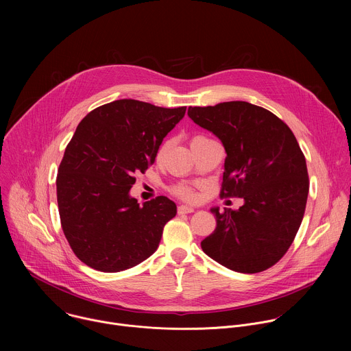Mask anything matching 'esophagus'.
Instances as JSON below:
<instances>
[{
	"label": "esophagus",
	"instance_id": "esophagus-1",
	"mask_svg": "<svg viewBox=\"0 0 351 351\" xmlns=\"http://www.w3.org/2000/svg\"><path fill=\"white\" fill-rule=\"evenodd\" d=\"M191 213H194V208H191V207H187V206H179L178 207V214H191Z\"/></svg>",
	"mask_w": 351,
	"mask_h": 351
}]
</instances>
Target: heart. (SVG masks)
Here are the masks:
<instances>
[{"mask_svg": "<svg viewBox=\"0 0 351 351\" xmlns=\"http://www.w3.org/2000/svg\"><path fill=\"white\" fill-rule=\"evenodd\" d=\"M195 137H199V136H195ZM167 148V144H164L161 148H160V154L164 152V149ZM173 194H176L178 197L186 199V202H194L195 199V191L191 186L189 184H180V186H176L172 189Z\"/></svg>", "mask_w": 351, "mask_h": 351, "instance_id": "1", "label": "heart"}]
</instances>
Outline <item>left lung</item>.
<instances>
[{
    "mask_svg": "<svg viewBox=\"0 0 351 351\" xmlns=\"http://www.w3.org/2000/svg\"><path fill=\"white\" fill-rule=\"evenodd\" d=\"M187 114L225 147L221 197L244 199L237 211L211 210L217 228L202 241L203 252L241 274L271 268L291 245L307 204V164L293 132L245 101L189 107Z\"/></svg>",
    "mask_w": 351,
    "mask_h": 351,
    "instance_id": "obj_1",
    "label": "left lung"
}]
</instances>
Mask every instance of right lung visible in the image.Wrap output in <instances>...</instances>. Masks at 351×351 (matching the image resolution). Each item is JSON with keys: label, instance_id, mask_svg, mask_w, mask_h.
<instances>
[{"label": "right lung", "instance_id": "add662e5", "mask_svg": "<svg viewBox=\"0 0 351 351\" xmlns=\"http://www.w3.org/2000/svg\"><path fill=\"white\" fill-rule=\"evenodd\" d=\"M184 112L186 107L123 98L93 110L77 125L60 164L57 202L64 234L90 268L125 271L158 248L176 204L158 195L140 206L129 190L134 173L154 164Z\"/></svg>", "mask_w": 351, "mask_h": 351}]
</instances>
